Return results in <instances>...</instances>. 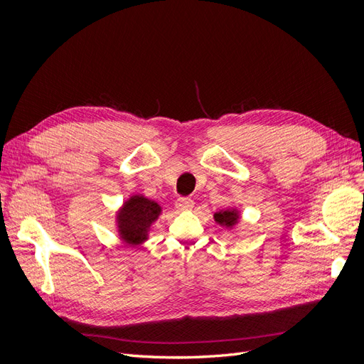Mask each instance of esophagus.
<instances>
[{
  "instance_id": "obj_1",
  "label": "esophagus",
  "mask_w": 364,
  "mask_h": 364,
  "mask_svg": "<svg viewBox=\"0 0 364 364\" xmlns=\"http://www.w3.org/2000/svg\"><path fill=\"white\" fill-rule=\"evenodd\" d=\"M194 206V202L193 199H190V197H179L178 200H176V208L181 209V211H188V209H191Z\"/></svg>"
}]
</instances>
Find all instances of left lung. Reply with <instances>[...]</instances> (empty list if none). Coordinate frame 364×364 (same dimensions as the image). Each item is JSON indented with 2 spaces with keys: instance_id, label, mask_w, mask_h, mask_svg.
<instances>
[{
  "instance_id": "left-lung-1",
  "label": "left lung",
  "mask_w": 364,
  "mask_h": 364,
  "mask_svg": "<svg viewBox=\"0 0 364 364\" xmlns=\"http://www.w3.org/2000/svg\"><path fill=\"white\" fill-rule=\"evenodd\" d=\"M214 218L220 225L234 226L238 220V213L232 211V209H228V211H218L214 214Z\"/></svg>"
}]
</instances>
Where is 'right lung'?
<instances>
[{"label": "right lung", "instance_id": "add662e5", "mask_svg": "<svg viewBox=\"0 0 364 364\" xmlns=\"http://www.w3.org/2000/svg\"><path fill=\"white\" fill-rule=\"evenodd\" d=\"M161 213V206L142 196H134L118 213L121 238L129 245H139L147 238V229Z\"/></svg>", "mask_w": 364, "mask_h": 364}]
</instances>
